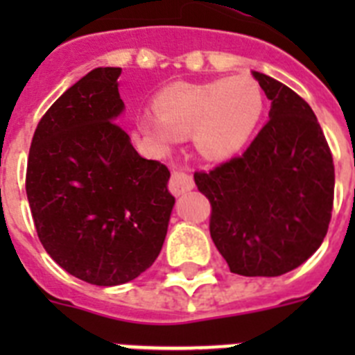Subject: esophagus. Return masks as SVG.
I'll list each match as a JSON object with an SVG mask.
<instances>
[{"label":"esophagus","instance_id":"34e87169","mask_svg":"<svg viewBox=\"0 0 355 355\" xmlns=\"http://www.w3.org/2000/svg\"><path fill=\"white\" fill-rule=\"evenodd\" d=\"M193 188V178L192 174H188L184 171H174L168 180V190L174 196H183L184 192Z\"/></svg>","mask_w":355,"mask_h":355}]
</instances>
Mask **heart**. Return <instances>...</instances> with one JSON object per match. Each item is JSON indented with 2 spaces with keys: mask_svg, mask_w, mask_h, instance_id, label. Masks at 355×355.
Masks as SVG:
<instances>
[{
  "mask_svg": "<svg viewBox=\"0 0 355 355\" xmlns=\"http://www.w3.org/2000/svg\"><path fill=\"white\" fill-rule=\"evenodd\" d=\"M158 115L140 119V130L162 149L193 135L200 155L220 159L234 155L254 131L263 112V92L247 76L208 83H178L156 96Z\"/></svg>",
  "mask_w": 355,
  "mask_h": 355,
  "instance_id": "obj_1",
  "label": "heart"
}]
</instances>
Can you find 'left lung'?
Listing matches in <instances>:
<instances>
[{"label":"left lung","instance_id":"8db88e82","mask_svg":"<svg viewBox=\"0 0 355 355\" xmlns=\"http://www.w3.org/2000/svg\"><path fill=\"white\" fill-rule=\"evenodd\" d=\"M272 101L268 121L240 156L193 174L211 205L209 234L233 274L275 277L324 241L334 202V163L311 106L254 72Z\"/></svg>","mask_w":355,"mask_h":355}]
</instances>
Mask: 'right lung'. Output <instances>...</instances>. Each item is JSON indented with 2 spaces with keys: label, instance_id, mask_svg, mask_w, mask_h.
<instances>
[{
  "label": "right lung",
  "instance_id": "right-lung-1",
  "mask_svg": "<svg viewBox=\"0 0 355 355\" xmlns=\"http://www.w3.org/2000/svg\"><path fill=\"white\" fill-rule=\"evenodd\" d=\"M121 67H97L65 90L31 139L26 196L46 252L74 277L117 286L162 250L174 197L168 168L119 126Z\"/></svg>",
  "mask_w": 355,
  "mask_h": 355
}]
</instances>
